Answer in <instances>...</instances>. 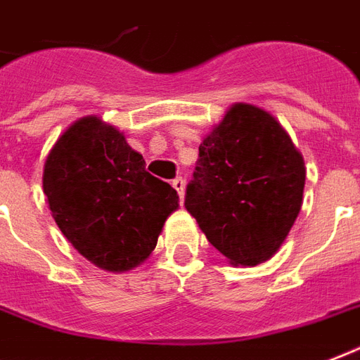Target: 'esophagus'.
I'll return each instance as SVG.
<instances>
[{"label": "esophagus", "mask_w": 360, "mask_h": 360, "mask_svg": "<svg viewBox=\"0 0 360 360\" xmlns=\"http://www.w3.org/2000/svg\"><path fill=\"white\" fill-rule=\"evenodd\" d=\"M172 186H174L175 191H177L181 202H183V194H185V181L181 179V177H175V179L172 181Z\"/></svg>", "instance_id": "1"}]
</instances>
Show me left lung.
<instances>
[{
    "label": "left lung",
    "instance_id": "8db88e82",
    "mask_svg": "<svg viewBox=\"0 0 360 360\" xmlns=\"http://www.w3.org/2000/svg\"><path fill=\"white\" fill-rule=\"evenodd\" d=\"M306 166L278 119L234 103L200 143L185 207L234 266H257L283 245L300 213Z\"/></svg>",
    "mask_w": 360,
    "mask_h": 360
}]
</instances>
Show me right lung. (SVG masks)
<instances>
[{
	"mask_svg": "<svg viewBox=\"0 0 360 360\" xmlns=\"http://www.w3.org/2000/svg\"><path fill=\"white\" fill-rule=\"evenodd\" d=\"M43 192L65 240L101 270H134L179 210L174 186L145 169L124 134L100 117L75 120L52 145Z\"/></svg>",
	"mask_w": 360,
	"mask_h": 360,
	"instance_id": "add662e5",
	"label": "right lung"
}]
</instances>
